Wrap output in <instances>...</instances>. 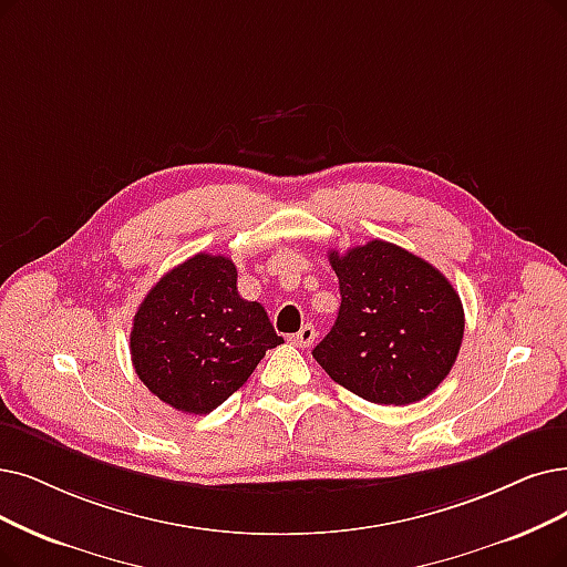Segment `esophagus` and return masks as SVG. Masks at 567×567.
Returning <instances> with one entry per match:
<instances>
[{"label": "esophagus", "instance_id": "1", "mask_svg": "<svg viewBox=\"0 0 567 567\" xmlns=\"http://www.w3.org/2000/svg\"><path fill=\"white\" fill-rule=\"evenodd\" d=\"M290 339H292V342H296L298 347L309 349V347L313 344V339H316V330H313V326H311V323H307V326H302V328H300V332H298V334H292Z\"/></svg>", "mask_w": 567, "mask_h": 567}]
</instances>
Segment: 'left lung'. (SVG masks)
Returning <instances> with one entry per match:
<instances>
[{"mask_svg": "<svg viewBox=\"0 0 567 567\" xmlns=\"http://www.w3.org/2000/svg\"><path fill=\"white\" fill-rule=\"evenodd\" d=\"M339 279L337 321L311 351L332 381L377 404H412L446 379L461 351L465 313L437 267L372 239L330 251Z\"/></svg>", "mask_w": 567, "mask_h": 567, "instance_id": "left-lung-1", "label": "left lung"}]
</instances>
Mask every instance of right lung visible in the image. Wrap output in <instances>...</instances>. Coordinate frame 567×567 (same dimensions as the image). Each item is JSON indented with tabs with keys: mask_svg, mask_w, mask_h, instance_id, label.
I'll use <instances>...</instances> for the list:
<instances>
[{
	"mask_svg": "<svg viewBox=\"0 0 567 567\" xmlns=\"http://www.w3.org/2000/svg\"><path fill=\"white\" fill-rule=\"evenodd\" d=\"M284 344L260 302L237 290L230 258L197 254L161 277L134 313L132 365L144 386L184 414H209Z\"/></svg>",
	"mask_w": 567,
	"mask_h": 567,
	"instance_id": "obj_1",
	"label": "right lung"
}]
</instances>
